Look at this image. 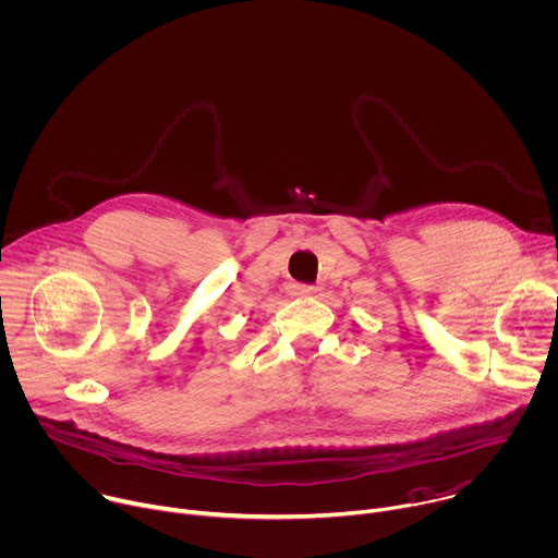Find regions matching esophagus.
Here are the masks:
<instances>
[{"label": "esophagus", "mask_w": 558, "mask_h": 558, "mask_svg": "<svg viewBox=\"0 0 558 558\" xmlns=\"http://www.w3.org/2000/svg\"><path fill=\"white\" fill-rule=\"evenodd\" d=\"M314 292H316V288L307 286V283H290L288 286V294H292V296H310Z\"/></svg>", "instance_id": "obj_1"}]
</instances>
